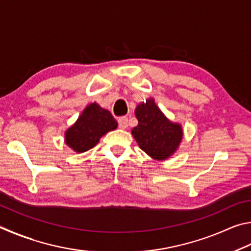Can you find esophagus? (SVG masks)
Segmentation results:
<instances>
[{
  "label": "esophagus",
  "mask_w": 251,
  "mask_h": 251,
  "mask_svg": "<svg viewBox=\"0 0 251 251\" xmlns=\"http://www.w3.org/2000/svg\"><path fill=\"white\" fill-rule=\"evenodd\" d=\"M118 126L120 129H126L128 126V118L126 117H121L118 119Z\"/></svg>",
  "instance_id": "1"
}]
</instances>
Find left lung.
I'll list each match as a JSON object with an SVG mask.
<instances>
[{"label":"left lung","instance_id":"obj_1","mask_svg":"<svg viewBox=\"0 0 251 251\" xmlns=\"http://www.w3.org/2000/svg\"><path fill=\"white\" fill-rule=\"evenodd\" d=\"M138 126L132 135L142 150L156 160L168 159L176 151L182 140L181 126L169 121L154 100L139 104L135 109Z\"/></svg>","mask_w":251,"mask_h":251}]
</instances>
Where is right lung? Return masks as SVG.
I'll list each match as a JSON object with an SVG mask.
<instances>
[{
    "mask_svg": "<svg viewBox=\"0 0 251 251\" xmlns=\"http://www.w3.org/2000/svg\"><path fill=\"white\" fill-rule=\"evenodd\" d=\"M118 123L108 110L91 103L83 110L77 122L66 131V143L76 152L94 148L108 131L117 128Z\"/></svg>",
    "mask_w": 251,
    "mask_h": 251,
    "instance_id": "right-lung-1",
    "label": "right lung"
}]
</instances>
